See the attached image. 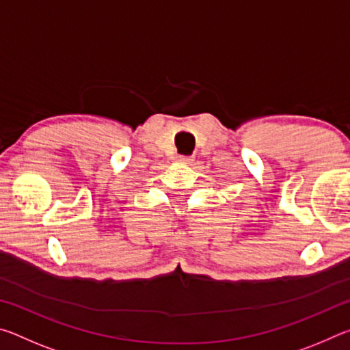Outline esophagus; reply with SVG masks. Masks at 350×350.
<instances>
[{"label": "esophagus", "instance_id": "1", "mask_svg": "<svg viewBox=\"0 0 350 350\" xmlns=\"http://www.w3.org/2000/svg\"><path fill=\"white\" fill-rule=\"evenodd\" d=\"M180 163H185V165H191L194 159L193 157H185V156H179V159H177Z\"/></svg>", "mask_w": 350, "mask_h": 350}]
</instances>
